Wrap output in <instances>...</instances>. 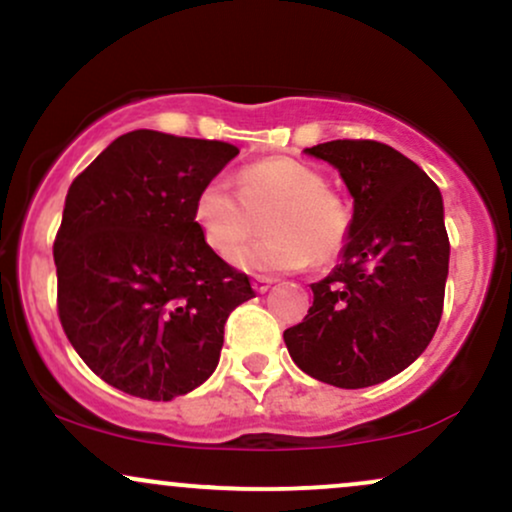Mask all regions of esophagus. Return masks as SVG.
<instances>
[{"label":"esophagus","instance_id":"34e87169","mask_svg":"<svg viewBox=\"0 0 512 512\" xmlns=\"http://www.w3.org/2000/svg\"><path fill=\"white\" fill-rule=\"evenodd\" d=\"M272 284H274V279H269V276H255V279H252V289H255L257 293H264Z\"/></svg>","mask_w":512,"mask_h":512}]
</instances>
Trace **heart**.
Wrapping results in <instances>:
<instances>
[{"label": "heart", "instance_id": "b5f03b06", "mask_svg": "<svg viewBox=\"0 0 512 512\" xmlns=\"http://www.w3.org/2000/svg\"><path fill=\"white\" fill-rule=\"evenodd\" d=\"M236 195L223 180H209L197 192L192 216L204 243L228 257L264 218L265 238L233 255V264L250 274L301 269L305 262L325 264L344 250L351 211L325 178L308 163L269 156L240 170Z\"/></svg>", "mask_w": 512, "mask_h": 512}]
</instances>
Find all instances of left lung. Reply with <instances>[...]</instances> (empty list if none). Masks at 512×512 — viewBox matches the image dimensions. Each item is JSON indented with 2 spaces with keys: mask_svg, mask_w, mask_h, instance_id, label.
<instances>
[{
  "mask_svg": "<svg viewBox=\"0 0 512 512\" xmlns=\"http://www.w3.org/2000/svg\"><path fill=\"white\" fill-rule=\"evenodd\" d=\"M339 170L354 199L339 264L310 284L313 305L284 332L298 368L320 383L358 390L411 366L443 315L450 240L443 195L392 146L337 139L305 149Z\"/></svg>",
  "mask_w": 512,
  "mask_h": 512,
  "instance_id": "obj_1",
  "label": "left lung"
}]
</instances>
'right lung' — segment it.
Instances as JSON below:
<instances>
[{
  "label": "right lung",
  "mask_w": 512,
  "mask_h": 512,
  "mask_svg": "<svg viewBox=\"0 0 512 512\" xmlns=\"http://www.w3.org/2000/svg\"><path fill=\"white\" fill-rule=\"evenodd\" d=\"M236 156L231 144L134 129L69 187L52 248L57 310L76 354L127 395L170 402L209 380L228 315L255 298L192 216Z\"/></svg>",
  "instance_id": "right-lung-1"
}]
</instances>
